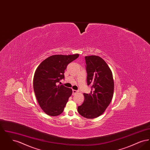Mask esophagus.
<instances>
[{"label": "esophagus", "instance_id": "esophagus-1", "mask_svg": "<svg viewBox=\"0 0 150 150\" xmlns=\"http://www.w3.org/2000/svg\"><path fill=\"white\" fill-rule=\"evenodd\" d=\"M76 93H78V91H76V90H72V94L73 95H75L76 94Z\"/></svg>", "mask_w": 150, "mask_h": 150}]
</instances>
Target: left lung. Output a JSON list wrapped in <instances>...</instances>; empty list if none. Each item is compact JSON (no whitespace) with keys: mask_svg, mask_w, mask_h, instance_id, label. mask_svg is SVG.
<instances>
[{"mask_svg":"<svg viewBox=\"0 0 150 150\" xmlns=\"http://www.w3.org/2000/svg\"><path fill=\"white\" fill-rule=\"evenodd\" d=\"M88 85L92 86L89 94L84 93L83 103L78 107L79 114L86 119L102 114L113 97L114 82L112 73L106 64L97 56H86Z\"/></svg>","mask_w":150,"mask_h":150,"instance_id":"obj_1","label":"left lung"}]
</instances>
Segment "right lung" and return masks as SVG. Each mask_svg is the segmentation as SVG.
<instances>
[{"label":"right lung","instance_id":"1","mask_svg":"<svg viewBox=\"0 0 150 150\" xmlns=\"http://www.w3.org/2000/svg\"><path fill=\"white\" fill-rule=\"evenodd\" d=\"M79 56V54L53 55L44 59L37 67L33 80L34 91L40 107L46 114L56 116L64 111L72 91L56 84L64 78L67 64Z\"/></svg>","mask_w":150,"mask_h":150}]
</instances>
